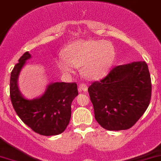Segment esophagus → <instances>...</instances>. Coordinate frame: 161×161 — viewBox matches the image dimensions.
Wrapping results in <instances>:
<instances>
[{
  "label": "esophagus",
  "mask_w": 161,
  "mask_h": 161,
  "mask_svg": "<svg viewBox=\"0 0 161 161\" xmlns=\"http://www.w3.org/2000/svg\"><path fill=\"white\" fill-rule=\"evenodd\" d=\"M88 86L86 83H80L79 84V92H82V91H87Z\"/></svg>",
  "instance_id": "obj_1"
}]
</instances>
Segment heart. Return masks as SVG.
I'll list each match as a JSON object with an SVG mask.
<instances>
[{
  "label": "heart",
  "mask_w": 161,
  "mask_h": 161,
  "mask_svg": "<svg viewBox=\"0 0 161 161\" xmlns=\"http://www.w3.org/2000/svg\"><path fill=\"white\" fill-rule=\"evenodd\" d=\"M59 56L58 65L63 71L73 73L75 66L82 67L83 76L92 80L100 79L109 71L115 57L114 47L110 42L99 40H76Z\"/></svg>",
  "instance_id": "heart-1"
}]
</instances>
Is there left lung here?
Instances as JSON below:
<instances>
[{
  "mask_svg": "<svg viewBox=\"0 0 161 161\" xmlns=\"http://www.w3.org/2000/svg\"><path fill=\"white\" fill-rule=\"evenodd\" d=\"M94 118L107 130L131 128L148 108L152 83L145 61L117 66L88 88Z\"/></svg>",
  "mask_w": 161,
  "mask_h": 161,
  "instance_id": "left-lung-1",
  "label": "left lung"
}]
</instances>
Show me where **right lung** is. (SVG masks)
<instances>
[{
	"label": "right lung",
	"instance_id": "obj_1",
	"mask_svg": "<svg viewBox=\"0 0 161 161\" xmlns=\"http://www.w3.org/2000/svg\"><path fill=\"white\" fill-rule=\"evenodd\" d=\"M27 52L19 58L10 76V98L16 114L25 125L43 136H54L66 130L71 116V103L79 94L75 82H52L43 95L32 100L19 92L17 79L26 61Z\"/></svg>",
	"mask_w": 161,
	"mask_h": 161
}]
</instances>
